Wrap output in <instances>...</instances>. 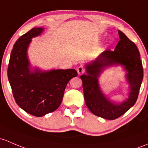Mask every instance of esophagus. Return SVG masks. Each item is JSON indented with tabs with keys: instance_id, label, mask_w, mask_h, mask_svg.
I'll return each instance as SVG.
<instances>
[{
	"instance_id": "obj_1",
	"label": "esophagus",
	"mask_w": 148,
	"mask_h": 148,
	"mask_svg": "<svg viewBox=\"0 0 148 148\" xmlns=\"http://www.w3.org/2000/svg\"><path fill=\"white\" fill-rule=\"evenodd\" d=\"M77 72H78L79 75H81V74H84L85 72V69L84 66H79L78 68H77Z\"/></svg>"
}]
</instances>
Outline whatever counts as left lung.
<instances>
[{
    "label": "left lung",
    "mask_w": 148,
    "mask_h": 148,
    "mask_svg": "<svg viewBox=\"0 0 148 148\" xmlns=\"http://www.w3.org/2000/svg\"><path fill=\"white\" fill-rule=\"evenodd\" d=\"M120 40L114 51L106 50L96 60L86 65V74L81 76L84 100L91 113L107 120H114L128 111L138 99L143 79V69L140 52L136 44L119 30ZM123 65L128 71L127 78L130 86L129 98L121 104L111 102L101 92L97 77L106 67Z\"/></svg>",
    "instance_id": "1"
}]
</instances>
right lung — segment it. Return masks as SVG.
<instances>
[{
    "label": "right lung",
    "instance_id": "1",
    "mask_svg": "<svg viewBox=\"0 0 148 148\" xmlns=\"http://www.w3.org/2000/svg\"><path fill=\"white\" fill-rule=\"evenodd\" d=\"M43 30L42 27H34L15 42L8 69V77L15 102L22 109L37 117L59 108L68 82L77 76L74 69L31 71L27 47L31 39L40 35Z\"/></svg>",
    "mask_w": 148,
    "mask_h": 148
}]
</instances>
